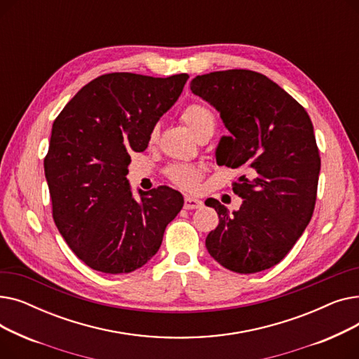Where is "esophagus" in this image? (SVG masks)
<instances>
[{"label":"esophagus","mask_w":359,"mask_h":359,"mask_svg":"<svg viewBox=\"0 0 359 359\" xmlns=\"http://www.w3.org/2000/svg\"><path fill=\"white\" fill-rule=\"evenodd\" d=\"M202 205H203V202L201 199H196L189 195L184 196V203H183L184 210H198V208H202Z\"/></svg>","instance_id":"34e87169"}]
</instances>
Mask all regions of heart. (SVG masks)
<instances>
[{
  "label": "heart",
  "mask_w": 359,
  "mask_h": 359,
  "mask_svg": "<svg viewBox=\"0 0 359 359\" xmlns=\"http://www.w3.org/2000/svg\"><path fill=\"white\" fill-rule=\"evenodd\" d=\"M180 119L187 128L191 129V132L196 137V140L206 134H214L215 126H217L215 113L208 104L202 102H194L191 104H187L180 113ZM157 138H158V126L154 125L149 129L148 144L149 145L156 144ZM165 176L170 182L182 187V189L194 191L202 180L203 170L194 164L177 163V164L170 165L165 170Z\"/></svg>",
  "instance_id": "heart-1"
}]
</instances>
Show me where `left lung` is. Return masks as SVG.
<instances>
[{"label": "left lung", "instance_id": "left-lung-1", "mask_svg": "<svg viewBox=\"0 0 359 359\" xmlns=\"http://www.w3.org/2000/svg\"><path fill=\"white\" fill-rule=\"evenodd\" d=\"M191 90L219 111L231 134L222 137L217 163L244 170L233 183L244 199L238 211L214 198L205 202L219 217L206 249L237 273L269 269L290 253L313 217L320 154L311 119L284 88L250 69L198 75Z\"/></svg>", "mask_w": 359, "mask_h": 359}]
</instances>
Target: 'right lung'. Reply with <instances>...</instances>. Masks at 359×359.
Segmentation results:
<instances>
[{"label": "right lung", "mask_w": 359, "mask_h": 359, "mask_svg": "<svg viewBox=\"0 0 359 359\" xmlns=\"http://www.w3.org/2000/svg\"><path fill=\"white\" fill-rule=\"evenodd\" d=\"M187 74L157 79L103 74L86 84L53 121L45 176L52 217L67 244L94 271L129 273L153 257L183 196L168 186L132 198L130 154L172 107Z\"/></svg>", "instance_id": "1"}]
</instances>
